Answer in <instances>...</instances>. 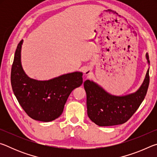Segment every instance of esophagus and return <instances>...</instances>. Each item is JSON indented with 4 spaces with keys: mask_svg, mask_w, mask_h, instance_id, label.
Instances as JSON below:
<instances>
[{
    "mask_svg": "<svg viewBox=\"0 0 157 157\" xmlns=\"http://www.w3.org/2000/svg\"><path fill=\"white\" fill-rule=\"evenodd\" d=\"M90 72H91V71H90L89 69H85L84 71V73L85 75H89V74L90 73Z\"/></svg>",
    "mask_w": 157,
    "mask_h": 157,
    "instance_id": "1",
    "label": "esophagus"
}]
</instances>
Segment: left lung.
<instances>
[{
  "label": "left lung",
  "instance_id": "left-lung-1",
  "mask_svg": "<svg viewBox=\"0 0 157 157\" xmlns=\"http://www.w3.org/2000/svg\"><path fill=\"white\" fill-rule=\"evenodd\" d=\"M146 59L150 64L149 55ZM150 83L149 68L143 84L137 91L124 96H116L105 91L93 81L86 80L84 87L86 93L87 114L99 126L121 124L129 120L144 100Z\"/></svg>",
  "mask_w": 157,
  "mask_h": 157
}]
</instances>
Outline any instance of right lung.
<instances>
[{
  "label": "right lung",
  "instance_id": "add662e5",
  "mask_svg": "<svg viewBox=\"0 0 157 157\" xmlns=\"http://www.w3.org/2000/svg\"><path fill=\"white\" fill-rule=\"evenodd\" d=\"M23 40L18 44L11 71L13 92L25 113L34 120L54 121L61 116L69 95L80 86L82 72L65 74L50 80L31 79L23 71L21 62Z\"/></svg>",
  "mask_w": 157,
  "mask_h": 157
}]
</instances>
